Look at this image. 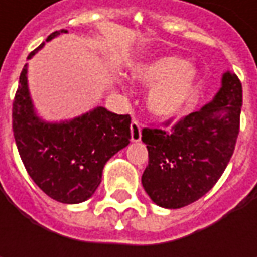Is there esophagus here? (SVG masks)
<instances>
[{
    "label": "esophagus",
    "mask_w": 257,
    "mask_h": 257,
    "mask_svg": "<svg viewBox=\"0 0 257 257\" xmlns=\"http://www.w3.org/2000/svg\"><path fill=\"white\" fill-rule=\"evenodd\" d=\"M130 130H132V142H140L142 140V127H140L139 121L133 120Z\"/></svg>",
    "instance_id": "1"
}]
</instances>
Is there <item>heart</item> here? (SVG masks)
Instances as JSON below:
<instances>
[{
  "label": "heart",
  "mask_w": 257,
  "mask_h": 257,
  "mask_svg": "<svg viewBox=\"0 0 257 257\" xmlns=\"http://www.w3.org/2000/svg\"><path fill=\"white\" fill-rule=\"evenodd\" d=\"M136 83L150 87L146 105L154 117L170 120L182 115L194 100L200 73L192 63L179 55H162L134 65Z\"/></svg>",
  "instance_id": "heart-1"
}]
</instances>
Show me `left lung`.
<instances>
[{"instance_id": "obj_1", "label": "left lung", "mask_w": 257, "mask_h": 257, "mask_svg": "<svg viewBox=\"0 0 257 257\" xmlns=\"http://www.w3.org/2000/svg\"><path fill=\"white\" fill-rule=\"evenodd\" d=\"M242 83L223 73L222 87L212 101L183 117L169 132L143 128L149 166L142 184L164 209H180L212 189L230 162L240 125Z\"/></svg>"}]
</instances>
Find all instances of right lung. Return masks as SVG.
<instances>
[{
	"instance_id": "add662e5",
	"label": "right lung",
	"mask_w": 257,
	"mask_h": 257,
	"mask_svg": "<svg viewBox=\"0 0 257 257\" xmlns=\"http://www.w3.org/2000/svg\"><path fill=\"white\" fill-rule=\"evenodd\" d=\"M64 33L55 31L45 41ZM27 71L25 64L13 103V132L25 170L57 202H85L100 186L105 163L130 143L132 118L95 107L71 120L45 121L35 111Z\"/></svg>"
}]
</instances>
